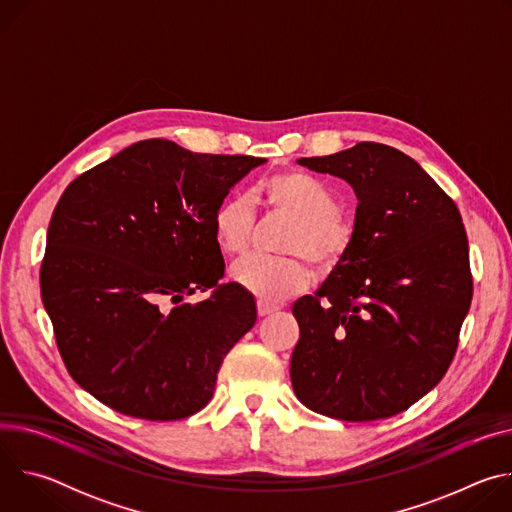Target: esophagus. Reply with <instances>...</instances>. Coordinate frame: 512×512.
Returning <instances> with one entry per match:
<instances>
[{"mask_svg":"<svg viewBox=\"0 0 512 512\" xmlns=\"http://www.w3.org/2000/svg\"><path fill=\"white\" fill-rule=\"evenodd\" d=\"M277 310H279V308L273 306V304L257 302V314H259V316H269V314H273V312H277Z\"/></svg>","mask_w":512,"mask_h":512,"instance_id":"esophagus-1","label":"esophagus"}]
</instances>
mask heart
Returning a JSON list of instances; mask_svg holds the SVG:
<instances>
[{"instance_id": "heart-1", "label": "heart", "mask_w": 512, "mask_h": 512, "mask_svg": "<svg viewBox=\"0 0 512 512\" xmlns=\"http://www.w3.org/2000/svg\"><path fill=\"white\" fill-rule=\"evenodd\" d=\"M255 198L275 216L291 221L281 253L289 257H247L231 267V279L261 302H281L304 291L312 265L332 271L350 251L354 225L338 210L336 194L302 170H281L255 186ZM255 233V208L247 194H229L212 212V235L225 255L247 253Z\"/></svg>"}]
</instances>
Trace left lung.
Returning <instances> with one entry per match:
<instances>
[{
	"instance_id": "1",
	"label": "left lung",
	"mask_w": 512,
	"mask_h": 512,
	"mask_svg": "<svg viewBox=\"0 0 512 512\" xmlns=\"http://www.w3.org/2000/svg\"><path fill=\"white\" fill-rule=\"evenodd\" d=\"M346 180L354 241L314 296L291 312L289 375L312 411L375 421L409 409L446 375L472 302L468 237L456 202L391 145L300 158Z\"/></svg>"
}]
</instances>
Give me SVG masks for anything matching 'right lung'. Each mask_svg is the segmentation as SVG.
Segmentation results:
<instances>
[{
  "label": "right lung",
  "mask_w": 512,
  "mask_h": 512,
  "mask_svg": "<svg viewBox=\"0 0 512 512\" xmlns=\"http://www.w3.org/2000/svg\"><path fill=\"white\" fill-rule=\"evenodd\" d=\"M263 158L137 141L72 180L46 235L40 294L70 377L107 407L150 421L200 411L255 300L218 283L212 212ZM210 290L198 305L183 302Z\"/></svg>",
  "instance_id": "obj_1"
}]
</instances>
